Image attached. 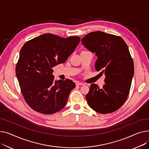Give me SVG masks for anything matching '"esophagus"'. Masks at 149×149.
Listing matches in <instances>:
<instances>
[{"instance_id": "34e87169", "label": "esophagus", "mask_w": 149, "mask_h": 149, "mask_svg": "<svg viewBox=\"0 0 149 149\" xmlns=\"http://www.w3.org/2000/svg\"><path fill=\"white\" fill-rule=\"evenodd\" d=\"M84 85V84H83L82 82H76V85Z\"/></svg>"}]
</instances>
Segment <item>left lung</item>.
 I'll return each instance as SVG.
<instances>
[{
    "mask_svg": "<svg viewBox=\"0 0 149 149\" xmlns=\"http://www.w3.org/2000/svg\"><path fill=\"white\" fill-rule=\"evenodd\" d=\"M82 44L97 56L96 70L105 74L103 88L91 85L86 95L88 105L100 113L114 112L126 102L134 74L128 47L120 37L101 31L86 34Z\"/></svg>",
    "mask_w": 149,
    "mask_h": 149,
    "instance_id": "8db88e82",
    "label": "left lung"
}]
</instances>
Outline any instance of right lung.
Segmentation results:
<instances>
[{
	"instance_id": "obj_1",
	"label": "right lung",
	"mask_w": 149,
	"mask_h": 149,
	"mask_svg": "<svg viewBox=\"0 0 149 149\" xmlns=\"http://www.w3.org/2000/svg\"><path fill=\"white\" fill-rule=\"evenodd\" d=\"M81 38L44 33L26 42L20 52L15 72L23 97L34 111L52 114L62 109L76 86L70 79L54 81L52 67L65 63Z\"/></svg>"
}]
</instances>
